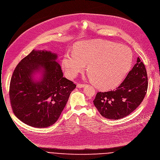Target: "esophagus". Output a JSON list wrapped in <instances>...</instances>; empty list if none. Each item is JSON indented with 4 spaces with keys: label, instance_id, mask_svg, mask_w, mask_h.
Here are the masks:
<instances>
[{
    "label": "esophagus",
    "instance_id": "esophagus-1",
    "mask_svg": "<svg viewBox=\"0 0 160 160\" xmlns=\"http://www.w3.org/2000/svg\"><path fill=\"white\" fill-rule=\"evenodd\" d=\"M85 86V84H77V88H84Z\"/></svg>",
    "mask_w": 160,
    "mask_h": 160
}]
</instances>
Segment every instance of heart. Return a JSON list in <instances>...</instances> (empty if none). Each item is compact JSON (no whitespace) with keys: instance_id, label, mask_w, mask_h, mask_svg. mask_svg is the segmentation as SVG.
Masks as SVG:
<instances>
[{"instance_id":"b5f03b06","label":"heart","mask_w":160,"mask_h":160,"mask_svg":"<svg viewBox=\"0 0 160 160\" xmlns=\"http://www.w3.org/2000/svg\"><path fill=\"white\" fill-rule=\"evenodd\" d=\"M132 60V53L126 46L101 40H86L77 43L74 52L65 53L62 67L68 78H74L86 64L93 84L107 90L120 84L131 69Z\"/></svg>"}]
</instances>
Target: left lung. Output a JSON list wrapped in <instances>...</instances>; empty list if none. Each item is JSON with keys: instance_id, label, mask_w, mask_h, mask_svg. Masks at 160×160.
Segmentation results:
<instances>
[{"instance_id": "left-lung-1", "label": "left lung", "mask_w": 160, "mask_h": 160, "mask_svg": "<svg viewBox=\"0 0 160 160\" xmlns=\"http://www.w3.org/2000/svg\"><path fill=\"white\" fill-rule=\"evenodd\" d=\"M148 88L147 73L139 57L137 63L114 91L99 92L93 102L104 117L117 120L135 110L143 100Z\"/></svg>"}]
</instances>
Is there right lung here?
Wrapping results in <instances>:
<instances>
[{
	"label": "right lung",
	"mask_w": 160,
	"mask_h": 160,
	"mask_svg": "<svg viewBox=\"0 0 160 160\" xmlns=\"http://www.w3.org/2000/svg\"><path fill=\"white\" fill-rule=\"evenodd\" d=\"M57 54L33 50L15 68L9 96L15 116L27 125L45 128L59 118L69 95L76 88L63 77ZM40 74L39 78L35 77Z\"/></svg>",
	"instance_id": "obj_1"
}]
</instances>
